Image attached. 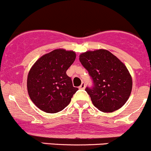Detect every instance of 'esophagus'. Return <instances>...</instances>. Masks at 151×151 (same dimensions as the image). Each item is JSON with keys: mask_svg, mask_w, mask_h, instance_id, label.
Masks as SVG:
<instances>
[{"mask_svg": "<svg viewBox=\"0 0 151 151\" xmlns=\"http://www.w3.org/2000/svg\"><path fill=\"white\" fill-rule=\"evenodd\" d=\"M85 87H86L85 84H84V83H82V84H81V85H80L79 89H84V88H85Z\"/></svg>", "mask_w": 151, "mask_h": 151, "instance_id": "esophagus-1", "label": "esophagus"}]
</instances>
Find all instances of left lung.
<instances>
[{
    "mask_svg": "<svg viewBox=\"0 0 151 151\" xmlns=\"http://www.w3.org/2000/svg\"><path fill=\"white\" fill-rule=\"evenodd\" d=\"M79 61L93 81V88H86L93 105L104 113L119 110L128 100L132 91L131 75L126 66L107 50L87 51Z\"/></svg>",
    "mask_w": 151,
    "mask_h": 151,
    "instance_id": "left-lung-1",
    "label": "left lung"
}]
</instances>
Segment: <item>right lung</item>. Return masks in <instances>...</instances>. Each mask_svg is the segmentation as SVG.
Segmentation results:
<instances>
[{"label": "right lung", "mask_w": 151, "mask_h": 151, "mask_svg": "<svg viewBox=\"0 0 151 151\" xmlns=\"http://www.w3.org/2000/svg\"><path fill=\"white\" fill-rule=\"evenodd\" d=\"M76 54L72 50L56 49L40 57L29 70L27 91L32 101L40 110L55 113L70 104L78 90L66 73Z\"/></svg>", "instance_id": "1"}]
</instances>
